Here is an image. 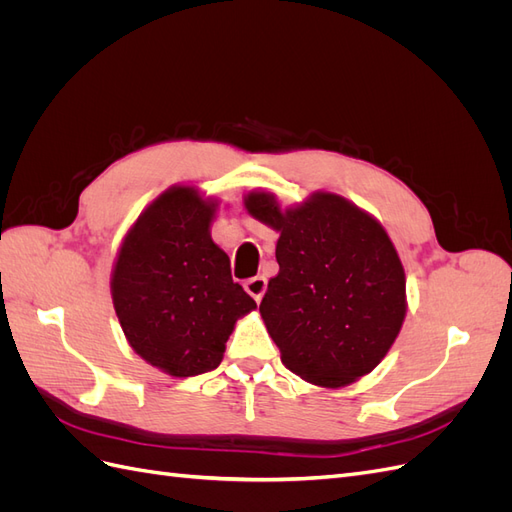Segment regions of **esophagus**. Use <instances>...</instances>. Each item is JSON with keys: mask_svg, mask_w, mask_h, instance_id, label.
<instances>
[{"mask_svg": "<svg viewBox=\"0 0 512 512\" xmlns=\"http://www.w3.org/2000/svg\"><path fill=\"white\" fill-rule=\"evenodd\" d=\"M245 290H247V294H252L256 303H260L262 294H265V290H267V280H265V277H260V275L250 277V280L245 282Z\"/></svg>", "mask_w": 512, "mask_h": 512, "instance_id": "obj_1", "label": "esophagus"}]
</instances>
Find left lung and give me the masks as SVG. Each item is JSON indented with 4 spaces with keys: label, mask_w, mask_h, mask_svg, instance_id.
I'll list each match as a JSON object with an SVG mask.
<instances>
[{
    "label": "left lung",
    "mask_w": 512,
    "mask_h": 512,
    "mask_svg": "<svg viewBox=\"0 0 512 512\" xmlns=\"http://www.w3.org/2000/svg\"><path fill=\"white\" fill-rule=\"evenodd\" d=\"M245 209L280 232V273L269 280L260 316L282 363L327 389L369 374L406 316V273L386 230L329 192L294 209L252 192Z\"/></svg>",
    "instance_id": "obj_1"
}]
</instances>
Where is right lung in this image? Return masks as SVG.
<instances>
[{
	"label": "right lung",
	"mask_w": 512,
	"mask_h": 512,
	"mask_svg": "<svg viewBox=\"0 0 512 512\" xmlns=\"http://www.w3.org/2000/svg\"><path fill=\"white\" fill-rule=\"evenodd\" d=\"M213 213L194 188H170L136 220L113 269V305L130 346L175 378L218 367L235 322L256 307L211 241Z\"/></svg>",
	"instance_id": "obj_1"
}]
</instances>
